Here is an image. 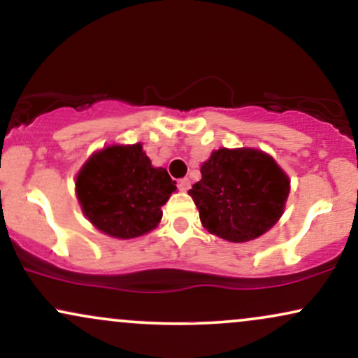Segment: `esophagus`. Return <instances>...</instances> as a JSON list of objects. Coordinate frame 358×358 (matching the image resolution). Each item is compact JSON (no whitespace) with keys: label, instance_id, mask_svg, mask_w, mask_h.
I'll return each instance as SVG.
<instances>
[{"label":"esophagus","instance_id":"esophagus-1","mask_svg":"<svg viewBox=\"0 0 358 358\" xmlns=\"http://www.w3.org/2000/svg\"><path fill=\"white\" fill-rule=\"evenodd\" d=\"M178 187H180V190H182V192H187L188 188H190V180H188V178H182V180H180V182H178Z\"/></svg>","mask_w":358,"mask_h":358}]
</instances>
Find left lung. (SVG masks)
I'll return each mask as SVG.
<instances>
[{
    "label": "left lung",
    "instance_id": "8db88e82",
    "mask_svg": "<svg viewBox=\"0 0 358 358\" xmlns=\"http://www.w3.org/2000/svg\"><path fill=\"white\" fill-rule=\"evenodd\" d=\"M188 190L208 232L229 242L261 237L281 219L289 176L273 156L256 148H219L200 166Z\"/></svg>",
    "mask_w": 358,
    "mask_h": 358
}]
</instances>
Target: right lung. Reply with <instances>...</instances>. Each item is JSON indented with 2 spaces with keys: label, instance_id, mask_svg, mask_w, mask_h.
Masks as SVG:
<instances>
[{
  "label": "right lung",
  "instance_id": "right-lung-1",
  "mask_svg": "<svg viewBox=\"0 0 358 358\" xmlns=\"http://www.w3.org/2000/svg\"><path fill=\"white\" fill-rule=\"evenodd\" d=\"M175 190L168 171L151 165L141 143L102 148L76 176L82 213L97 231L122 241L158 227L162 207Z\"/></svg>",
  "mask_w": 358,
  "mask_h": 358
}]
</instances>
